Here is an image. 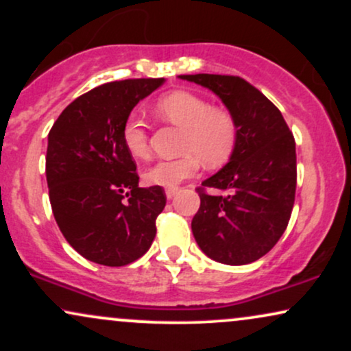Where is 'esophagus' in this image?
I'll return each mask as SVG.
<instances>
[{
	"mask_svg": "<svg viewBox=\"0 0 351 351\" xmlns=\"http://www.w3.org/2000/svg\"><path fill=\"white\" fill-rule=\"evenodd\" d=\"M165 193H167V198H168V199H171L173 196H175L176 193H178V186H171V188H167V191H165Z\"/></svg>",
	"mask_w": 351,
	"mask_h": 351,
	"instance_id": "esophagus-1",
	"label": "esophagus"
}]
</instances>
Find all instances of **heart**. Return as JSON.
Listing matches in <instances>:
<instances>
[{
    "label": "heart",
    "instance_id": "heart-1",
    "mask_svg": "<svg viewBox=\"0 0 351 351\" xmlns=\"http://www.w3.org/2000/svg\"><path fill=\"white\" fill-rule=\"evenodd\" d=\"M155 112L165 122L183 128L180 152L173 160H162L145 171V181L171 188L193 178L201 162L208 168H219L231 158L236 148L239 125L234 112L221 104H211L204 95L175 90L156 100ZM122 143L135 160L150 156V135L138 115H128L122 125Z\"/></svg>",
    "mask_w": 351,
    "mask_h": 351
}]
</instances>
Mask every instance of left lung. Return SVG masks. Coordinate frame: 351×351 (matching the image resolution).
I'll return each mask as SVG.
<instances>
[{
	"mask_svg": "<svg viewBox=\"0 0 351 351\" xmlns=\"http://www.w3.org/2000/svg\"><path fill=\"white\" fill-rule=\"evenodd\" d=\"M181 79L211 88L234 112L239 125L229 163L196 188L201 204L191 221L193 236L216 263H254L277 244L291 219L297 186L295 140L279 108L239 75Z\"/></svg>",
	"mask_w": 351,
	"mask_h": 351,
	"instance_id": "1",
	"label": "left lung"
}]
</instances>
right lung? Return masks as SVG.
<instances>
[{
  "label": "right lung",
  "instance_id": "1",
  "mask_svg": "<svg viewBox=\"0 0 351 351\" xmlns=\"http://www.w3.org/2000/svg\"><path fill=\"white\" fill-rule=\"evenodd\" d=\"M163 82L125 79L92 88L64 108L47 136L46 178L56 223L67 243L95 264L134 263L155 239L167 195L162 186H138L122 125Z\"/></svg>",
  "mask_w": 351,
  "mask_h": 351
}]
</instances>
